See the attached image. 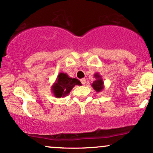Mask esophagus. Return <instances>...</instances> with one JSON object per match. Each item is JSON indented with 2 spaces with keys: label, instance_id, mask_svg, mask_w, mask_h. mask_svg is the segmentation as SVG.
I'll return each instance as SVG.
<instances>
[{
  "label": "esophagus",
  "instance_id": "esophagus-1",
  "mask_svg": "<svg viewBox=\"0 0 153 153\" xmlns=\"http://www.w3.org/2000/svg\"><path fill=\"white\" fill-rule=\"evenodd\" d=\"M80 82H81V83L82 84V85H85V78L80 79Z\"/></svg>",
  "mask_w": 153,
  "mask_h": 153
}]
</instances>
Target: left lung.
Here are the masks:
<instances>
[{
    "instance_id": "left-lung-1",
    "label": "left lung",
    "mask_w": 153,
    "mask_h": 153,
    "mask_svg": "<svg viewBox=\"0 0 153 153\" xmlns=\"http://www.w3.org/2000/svg\"><path fill=\"white\" fill-rule=\"evenodd\" d=\"M94 78L96 80L91 84V86L97 93L101 92L104 89V85H103V80L101 75L99 73H96L94 74Z\"/></svg>"
}]
</instances>
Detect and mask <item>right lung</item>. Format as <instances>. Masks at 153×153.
<instances>
[{"mask_svg": "<svg viewBox=\"0 0 153 153\" xmlns=\"http://www.w3.org/2000/svg\"><path fill=\"white\" fill-rule=\"evenodd\" d=\"M81 82L76 78H70L67 73H59L51 90L56 98L65 97L70 94L75 85H80Z\"/></svg>", "mask_w": 153, "mask_h": 153, "instance_id": "1", "label": "right lung"}]
</instances>
